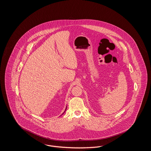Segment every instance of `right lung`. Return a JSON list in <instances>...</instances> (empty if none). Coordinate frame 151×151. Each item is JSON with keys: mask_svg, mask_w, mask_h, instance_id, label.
<instances>
[{"mask_svg": "<svg viewBox=\"0 0 151 151\" xmlns=\"http://www.w3.org/2000/svg\"><path fill=\"white\" fill-rule=\"evenodd\" d=\"M66 109H67V107H66V108H65V110H66ZM65 112H64V113H65Z\"/></svg>", "mask_w": 151, "mask_h": 151, "instance_id": "obj_1", "label": "right lung"}]
</instances>
